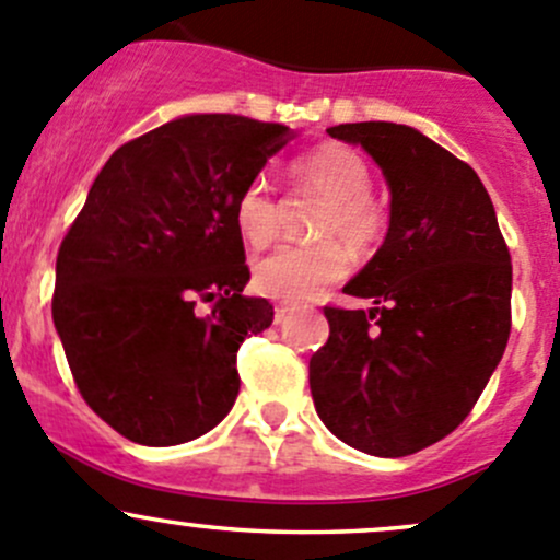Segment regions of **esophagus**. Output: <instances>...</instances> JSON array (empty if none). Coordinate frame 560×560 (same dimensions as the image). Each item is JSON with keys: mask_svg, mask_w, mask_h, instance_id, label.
Instances as JSON below:
<instances>
[{"mask_svg": "<svg viewBox=\"0 0 560 560\" xmlns=\"http://www.w3.org/2000/svg\"><path fill=\"white\" fill-rule=\"evenodd\" d=\"M290 314H292V308L284 306V303H279V306L273 308V322H276V325H281V322H284Z\"/></svg>", "mask_w": 560, "mask_h": 560, "instance_id": "esophagus-1", "label": "esophagus"}]
</instances>
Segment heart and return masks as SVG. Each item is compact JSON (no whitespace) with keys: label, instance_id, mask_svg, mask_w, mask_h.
Wrapping results in <instances>:
<instances>
[{"label":"heart","instance_id":"b5f03b06","mask_svg":"<svg viewBox=\"0 0 560 560\" xmlns=\"http://www.w3.org/2000/svg\"><path fill=\"white\" fill-rule=\"evenodd\" d=\"M292 178L327 197L314 224L319 244L279 246L252 265L254 290L279 301H308L341 279L349 254H369L385 235V213L371 200L369 162L354 149L325 143L290 165ZM235 228L252 246H265L276 235V200L262 178L248 180L235 200ZM343 240L341 247L331 238Z\"/></svg>","mask_w":560,"mask_h":560}]
</instances>
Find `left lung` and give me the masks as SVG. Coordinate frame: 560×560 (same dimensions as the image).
<instances>
[{
  "label": "left lung",
  "mask_w": 560,
  "mask_h": 560,
  "mask_svg": "<svg viewBox=\"0 0 560 560\" xmlns=\"http://www.w3.org/2000/svg\"><path fill=\"white\" fill-rule=\"evenodd\" d=\"M389 189V228L343 287L376 308H325L330 336L308 363L332 436L404 457L453 433L501 363L512 327V262L479 175L415 127L338 124Z\"/></svg>",
  "instance_id": "1"
}]
</instances>
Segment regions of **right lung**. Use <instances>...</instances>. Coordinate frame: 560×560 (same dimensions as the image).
Wrapping results in <instances>:
<instances>
[{"instance_id": "obj_1", "label": "right lung", "mask_w": 560, "mask_h": 560, "mask_svg": "<svg viewBox=\"0 0 560 560\" xmlns=\"http://www.w3.org/2000/svg\"><path fill=\"white\" fill-rule=\"evenodd\" d=\"M292 138L284 124L191 113L124 143L94 178L50 308L83 400L129 442H191L233 409L238 347L273 322L265 298L244 295L235 200Z\"/></svg>"}]
</instances>
